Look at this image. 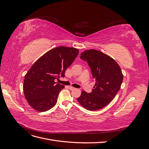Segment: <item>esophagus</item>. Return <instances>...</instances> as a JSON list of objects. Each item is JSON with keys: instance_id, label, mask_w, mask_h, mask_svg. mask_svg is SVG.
I'll return each instance as SVG.
<instances>
[{"instance_id": "1", "label": "esophagus", "mask_w": 149, "mask_h": 149, "mask_svg": "<svg viewBox=\"0 0 149 149\" xmlns=\"http://www.w3.org/2000/svg\"><path fill=\"white\" fill-rule=\"evenodd\" d=\"M68 88H69V89H70L71 90H74V89H76V88H75L73 87V86H69Z\"/></svg>"}]
</instances>
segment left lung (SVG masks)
<instances>
[{"label":"left lung","instance_id":"obj_1","mask_svg":"<svg viewBox=\"0 0 149 149\" xmlns=\"http://www.w3.org/2000/svg\"><path fill=\"white\" fill-rule=\"evenodd\" d=\"M80 58L87 61L96 84L92 93L83 91L78 102L89 111L101 109L109 104L120 88L123 74L113 58L96 49H87Z\"/></svg>","mask_w":149,"mask_h":149}]
</instances>
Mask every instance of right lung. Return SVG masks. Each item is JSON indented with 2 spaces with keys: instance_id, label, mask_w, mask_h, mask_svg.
<instances>
[{
  "instance_id": "1",
  "label": "right lung",
  "mask_w": 149,
  "mask_h": 149,
  "mask_svg": "<svg viewBox=\"0 0 149 149\" xmlns=\"http://www.w3.org/2000/svg\"><path fill=\"white\" fill-rule=\"evenodd\" d=\"M77 48L59 47L50 49L31 66L25 76L23 89L25 99L33 109L45 112L55 106L63 85L55 81L78 56Z\"/></svg>"
}]
</instances>
